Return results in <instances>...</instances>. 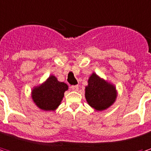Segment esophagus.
Listing matches in <instances>:
<instances>
[{
	"instance_id": "1",
	"label": "esophagus",
	"mask_w": 151,
	"mask_h": 151,
	"mask_svg": "<svg viewBox=\"0 0 151 151\" xmlns=\"http://www.w3.org/2000/svg\"><path fill=\"white\" fill-rule=\"evenodd\" d=\"M71 88L73 90V91H78V85H72Z\"/></svg>"
}]
</instances>
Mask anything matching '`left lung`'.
I'll use <instances>...</instances> for the list:
<instances>
[{
	"mask_svg": "<svg viewBox=\"0 0 151 151\" xmlns=\"http://www.w3.org/2000/svg\"><path fill=\"white\" fill-rule=\"evenodd\" d=\"M88 83L85 97L90 106L97 111H102L112 105L116 97L114 86L101 79L95 73L90 76Z\"/></svg>",
	"mask_w": 151,
	"mask_h": 151,
	"instance_id": "left-lung-1",
	"label": "left lung"
}]
</instances>
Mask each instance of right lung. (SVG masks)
I'll list each match as a JSON object with an SVG mask.
<instances>
[{
    "mask_svg": "<svg viewBox=\"0 0 151 151\" xmlns=\"http://www.w3.org/2000/svg\"><path fill=\"white\" fill-rule=\"evenodd\" d=\"M68 88L65 83L59 82L55 76H50L45 83L33 89L32 97L40 109L53 111L60 105Z\"/></svg>",
    "mask_w": 151,
    "mask_h": 151,
    "instance_id": "obj_1",
    "label": "right lung"
}]
</instances>
